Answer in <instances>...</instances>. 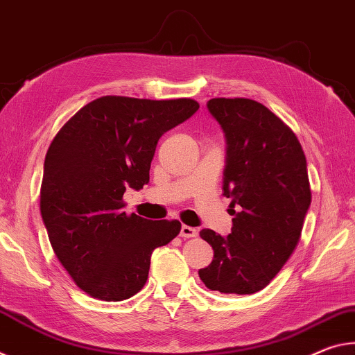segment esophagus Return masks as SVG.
<instances>
[{
  "instance_id": "esophagus-1",
  "label": "esophagus",
  "mask_w": 355,
  "mask_h": 355,
  "mask_svg": "<svg viewBox=\"0 0 355 355\" xmlns=\"http://www.w3.org/2000/svg\"><path fill=\"white\" fill-rule=\"evenodd\" d=\"M196 234H198V231H196L195 228H191V226H187V225H182L181 226V232H179V236L184 237V239L196 237Z\"/></svg>"
}]
</instances>
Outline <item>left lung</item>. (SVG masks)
Here are the masks:
<instances>
[{
    "instance_id": "obj_1",
    "label": "left lung",
    "mask_w": 355,
    "mask_h": 355,
    "mask_svg": "<svg viewBox=\"0 0 355 355\" xmlns=\"http://www.w3.org/2000/svg\"><path fill=\"white\" fill-rule=\"evenodd\" d=\"M206 107L225 137L223 195L234 218L228 236L200 231L214 259L198 274L212 291L253 294L280 272L300 239L311 202L306 159L293 130L261 103L222 97Z\"/></svg>"
}]
</instances>
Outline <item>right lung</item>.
Listing matches in <instances>:
<instances>
[{
  "label": "right lung",
  "instance_id": "right-lung-1",
  "mask_svg": "<svg viewBox=\"0 0 355 355\" xmlns=\"http://www.w3.org/2000/svg\"><path fill=\"white\" fill-rule=\"evenodd\" d=\"M198 108L191 98L105 96L75 113L51 141L40 214L60 263L92 297L119 302L137 294L150 254L181 231L178 220L127 216L123 195L149 182L160 137Z\"/></svg>",
  "mask_w": 355,
  "mask_h": 355
}]
</instances>
